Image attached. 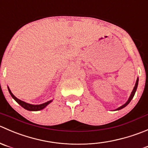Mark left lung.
I'll list each match as a JSON object with an SVG mask.
<instances>
[{
	"instance_id": "1",
	"label": "left lung",
	"mask_w": 148,
	"mask_h": 148,
	"mask_svg": "<svg viewBox=\"0 0 148 148\" xmlns=\"http://www.w3.org/2000/svg\"><path fill=\"white\" fill-rule=\"evenodd\" d=\"M138 81H139V78H138V77H137V80H136L135 85H134V88H133L131 94H130V98H129V99H128V100H127V101L126 102V103H124V104L122 105V106H121L120 107H119V108H117V109H115V111L120 110V109H123V108L125 107V106H127V105H128L129 103H130V102L131 101V100H132V99H133V97H134V93H135L136 90H137V86H138Z\"/></svg>"
}]
</instances>
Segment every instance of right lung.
Segmentation results:
<instances>
[{
    "label": "right lung",
    "instance_id": "add662e5",
    "mask_svg": "<svg viewBox=\"0 0 148 148\" xmlns=\"http://www.w3.org/2000/svg\"><path fill=\"white\" fill-rule=\"evenodd\" d=\"M8 91H9L10 94H11V96H12L13 99H14V100H15L16 101L17 103L20 105V106H21L23 108H24V109H26V110H28V111H34V112H35V111L42 110V109H45V108L46 107L48 104H49V103L52 101V100H51V101H47V102H45V103H42V104H39V105L31 104V103H26V102H24V101H23L20 100V99H17V98L16 97V96H14L12 93H11V90H10V88L8 87Z\"/></svg>",
    "mask_w": 148,
    "mask_h": 148
}]
</instances>
